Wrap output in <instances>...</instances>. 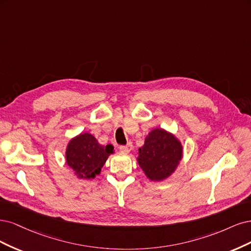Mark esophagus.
Wrapping results in <instances>:
<instances>
[{
  "instance_id": "1",
  "label": "esophagus",
  "mask_w": 251,
  "mask_h": 251,
  "mask_svg": "<svg viewBox=\"0 0 251 251\" xmlns=\"http://www.w3.org/2000/svg\"><path fill=\"white\" fill-rule=\"evenodd\" d=\"M131 149H132V144L131 143H128L126 146H121L120 147V151L122 153H125V154H127V153L130 152Z\"/></svg>"
}]
</instances>
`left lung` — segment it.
<instances>
[{"mask_svg": "<svg viewBox=\"0 0 251 251\" xmlns=\"http://www.w3.org/2000/svg\"><path fill=\"white\" fill-rule=\"evenodd\" d=\"M182 156L183 147L178 137L164 128H154L137 150L136 160L149 180L163 181L176 171Z\"/></svg>", "mask_w": 251, "mask_h": 251, "instance_id": "left-lung-1", "label": "left lung"}]
</instances>
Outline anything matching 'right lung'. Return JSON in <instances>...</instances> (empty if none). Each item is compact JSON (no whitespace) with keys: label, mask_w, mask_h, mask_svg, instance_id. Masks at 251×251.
<instances>
[{"label":"right lung","mask_w":251,"mask_h":251,"mask_svg":"<svg viewBox=\"0 0 251 251\" xmlns=\"http://www.w3.org/2000/svg\"><path fill=\"white\" fill-rule=\"evenodd\" d=\"M115 153L112 145H101L96 137L82 132L72 137L66 148V164L79 179H92L101 173L108 156Z\"/></svg>","instance_id":"right-lung-1"}]
</instances>
